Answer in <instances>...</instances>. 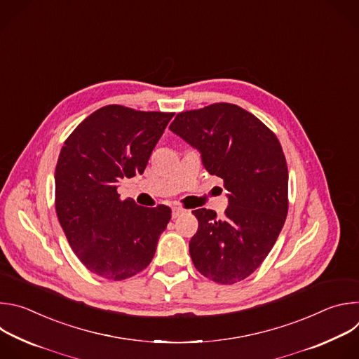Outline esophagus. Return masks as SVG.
Instances as JSON below:
<instances>
[{"label":"esophagus","mask_w":359,"mask_h":359,"mask_svg":"<svg viewBox=\"0 0 359 359\" xmlns=\"http://www.w3.org/2000/svg\"><path fill=\"white\" fill-rule=\"evenodd\" d=\"M183 213H184V209H182V208H173V213H172V217H173V219H176V217L182 216Z\"/></svg>","instance_id":"esophagus-1"}]
</instances>
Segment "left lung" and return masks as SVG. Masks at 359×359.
<instances>
[{"mask_svg":"<svg viewBox=\"0 0 359 359\" xmlns=\"http://www.w3.org/2000/svg\"><path fill=\"white\" fill-rule=\"evenodd\" d=\"M197 149L210 175L224 180L229 208L223 219L197 209L198 229L190 257L204 277L234 284L260 267L288 212V170L277 136L231 104L177 114L169 128Z\"/></svg>","mask_w":359,"mask_h":359,"instance_id":"8db88e82","label":"left lung"}]
</instances>
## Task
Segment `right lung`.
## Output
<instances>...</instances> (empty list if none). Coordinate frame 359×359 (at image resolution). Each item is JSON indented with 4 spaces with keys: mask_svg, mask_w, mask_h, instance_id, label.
I'll use <instances>...</instances> for the list:
<instances>
[{
    "mask_svg": "<svg viewBox=\"0 0 359 359\" xmlns=\"http://www.w3.org/2000/svg\"><path fill=\"white\" fill-rule=\"evenodd\" d=\"M175 114L108 105L65 140L55 169V209L68 243L96 276L119 281L146 269L172 210L121 200L118 183L142 175Z\"/></svg>",
    "mask_w": 359,
    "mask_h": 359,
    "instance_id": "1",
    "label": "right lung"
}]
</instances>
